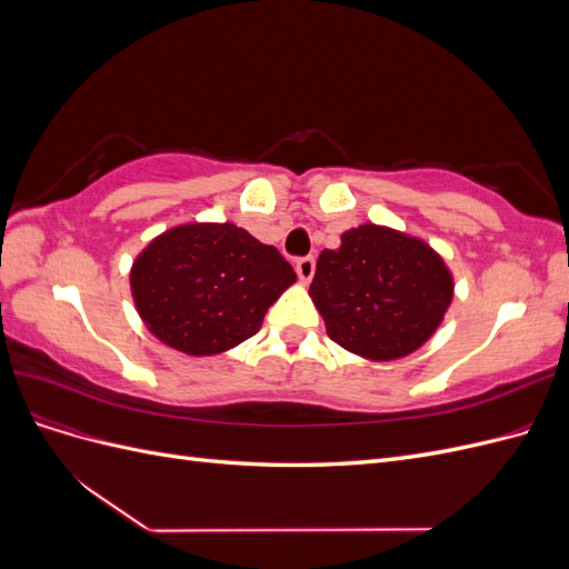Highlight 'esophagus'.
I'll return each instance as SVG.
<instances>
[{"mask_svg": "<svg viewBox=\"0 0 569 569\" xmlns=\"http://www.w3.org/2000/svg\"><path fill=\"white\" fill-rule=\"evenodd\" d=\"M297 274H299V280H301L303 284L311 282L313 274H316V258H313V256L299 258V261H297Z\"/></svg>", "mask_w": 569, "mask_h": 569, "instance_id": "esophagus-1", "label": "esophagus"}]
</instances>
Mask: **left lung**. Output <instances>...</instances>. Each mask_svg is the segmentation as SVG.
I'll return each instance as SVG.
<instances>
[{"label": "left lung", "mask_w": 569, "mask_h": 569, "mask_svg": "<svg viewBox=\"0 0 569 569\" xmlns=\"http://www.w3.org/2000/svg\"><path fill=\"white\" fill-rule=\"evenodd\" d=\"M453 289V272L425 239L366 222L320 251L308 295L332 341L385 363L432 339Z\"/></svg>", "instance_id": "8db88e82"}]
</instances>
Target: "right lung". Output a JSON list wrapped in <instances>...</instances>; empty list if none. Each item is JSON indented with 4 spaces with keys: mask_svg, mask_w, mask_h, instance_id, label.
<instances>
[{
    "mask_svg": "<svg viewBox=\"0 0 569 569\" xmlns=\"http://www.w3.org/2000/svg\"><path fill=\"white\" fill-rule=\"evenodd\" d=\"M297 282L284 256L234 222H184L137 253L130 291L147 330L187 356H216L261 330Z\"/></svg>",
    "mask_w": 569,
    "mask_h": 569,
    "instance_id": "add662e5",
    "label": "right lung"
}]
</instances>
